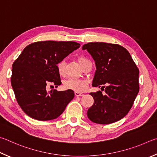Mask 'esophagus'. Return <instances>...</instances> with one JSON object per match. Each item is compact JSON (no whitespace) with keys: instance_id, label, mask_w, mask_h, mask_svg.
<instances>
[{"instance_id":"esophagus-1","label":"esophagus","mask_w":157,"mask_h":157,"mask_svg":"<svg viewBox=\"0 0 157 157\" xmlns=\"http://www.w3.org/2000/svg\"><path fill=\"white\" fill-rule=\"evenodd\" d=\"M74 94H75L76 97H81V96L83 95V94H82V93L78 92H74Z\"/></svg>"}]
</instances>
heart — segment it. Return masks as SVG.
<instances>
[{"label": "heart", "instance_id": "heart-1", "mask_svg": "<svg viewBox=\"0 0 157 157\" xmlns=\"http://www.w3.org/2000/svg\"><path fill=\"white\" fill-rule=\"evenodd\" d=\"M78 63L82 67H83L90 60L85 57H79ZM65 62L64 60H60L57 64V70L59 75L63 76L65 74ZM88 86V81L86 78H70L63 82V86L65 88L68 90H71L75 92H83L87 88Z\"/></svg>", "mask_w": 157, "mask_h": 157}]
</instances>
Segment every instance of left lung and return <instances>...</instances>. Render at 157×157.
<instances>
[{"label":"left lung","mask_w":157,"mask_h":157,"mask_svg":"<svg viewBox=\"0 0 157 157\" xmlns=\"http://www.w3.org/2000/svg\"><path fill=\"white\" fill-rule=\"evenodd\" d=\"M95 61L93 87L105 92L90 93L94 104L88 109L89 119L98 124H109L123 119L130 111L139 91V71L129 52L117 44L89 43L82 47Z\"/></svg>","instance_id":"1"}]
</instances>
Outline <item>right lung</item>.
I'll use <instances>...</instances> for the list:
<instances>
[{
  "instance_id": "right-lung-1",
  "label": "right lung",
  "mask_w": 157,
  "mask_h": 157,
  "mask_svg": "<svg viewBox=\"0 0 157 157\" xmlns=\"http://www.w3.org/2000/svg\"><path fill=\"white\" fill-rule=\"evenodd\" d=\"M80 48L74 41H40L25 48L12 65L11 84L27 115L38 121L59 117L74 97L71 90L47 91L46 86L61 84L57 64Z\"/></svg>"
}]
</instances>
